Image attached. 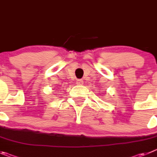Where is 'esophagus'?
I'll return each instance as SVG.
<instances>
[{
	"mask_svg": "<svg viewBox=\"0 0 157 157\" xmlns=\"http://www.w3.org/2000/svg\"><path fill=\"white\" fill-rule=\"evenodd\" d=\"M77 84H79V85H83V84H84V81H83V80H81V79H79V80H77Z\"/></svg>",
	"mask_w": 157,
	"mask_h": 157,
	"instance_id": "obj_1",
	"label": "esophagus"
}]
</instances>
